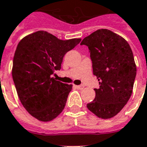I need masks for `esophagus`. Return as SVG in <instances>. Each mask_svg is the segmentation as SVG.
<instances>
[{
	"label": "esophagus",
	"mask_w": 147,
	"mask_h": 147,
	"mask_svg": "<svg viewBox=\"0 0 147 147\" xmlns=\"http://www.w3.org/2000/svg\"><path fill=\"white\" fill-rule=\"evenodd\" d=\"M75 86L76 87L77 89H79V90H82L84 88V87H83V86H82V85H75Z\"/></svg>",
	"instance_id": "esophagus-1"
}]
</instances>
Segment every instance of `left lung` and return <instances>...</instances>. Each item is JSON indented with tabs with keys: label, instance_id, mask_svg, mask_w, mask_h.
<instances>
[{
	"label": "left lung",
	"instance_id": "8db88e82",
	"mask_svg": "<svg viewBox=\"0 0 147 147\" xmlns=\"http://www.w3.org/2000/svg\"><path fill=\"white\" fill-rule=\"evenodd\" d=\"M80 45L88 46L93 73L99 81L95 98L86 105L102 119L120 113L132 93L136 65L129 44L117 34L100 29L83 39Z\"/></svg>",
	"mask_w": 147,
	"mask_h": 147
}]
</instances>
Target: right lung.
I'll return each mask as SVG.
<instances>
[{"instance_id": "obj_1", "label": "right lung", "mask_w": 147, "mask_h": 147, "mask_svg": "<svg viewBox=\"0 0 147 147\" xmlns=\"http://www.w3.org/2000/svg\"><path fill=\"white\" fill-rule=\"evenodd\" d=\"M81 38L61 40L44 30L19 42L13 58L12 79L22 105L40 121H50L64 109L72 85L52 77L60 70L64 56Z\"/></svg>"}]
</instances>
